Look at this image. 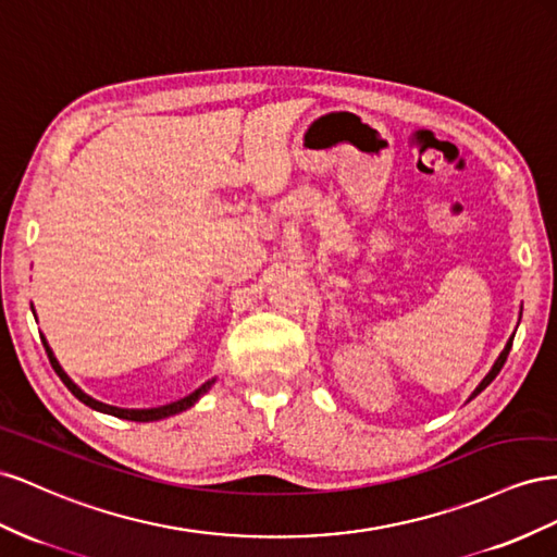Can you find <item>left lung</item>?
Wrapping results in <instances>:
<instances>
[{
	"label": "left lung",
	"instance_id": "1",
	"mask_svg": "<svg viewBox=\"0 0 557 557\" xmlns=\"http://www.w3.org/2000/svg\"><path fill=\"white\" fill-rule=\"evenodd\" d=\"M511 345H513V336H511V338H508L506 347L502 349V355H499V357H497V361H495V367H492V369H490V373H487V375L483 377V383H481L479 387H475V389H473V394L469 396V399H473V396H479V394H481V392H483V389H485V387H487V385L492 383V380H495V377H497V373L502 371V367H504V361H506L508 352H511Z\"/></svg>",
	"mask_w": 557,
	"mask_h": 557
}]
</instances>
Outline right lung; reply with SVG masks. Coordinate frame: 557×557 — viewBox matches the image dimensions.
Instances as JSON below:
<instances>
[{"label": "right lung", "instance_id": "right-lung-1", "mask_svg": "<svg viewBox=\"0 0 557 557\" xmlns=\"http://www.w3.org/2000/svg\"><path fill=\"white\" fill-rule=\"evenodd\" d=\"M44 347H46V355H49V361H51L53 371L60 375L62 383H65V387L76 396L78 401L86 404V406H90V408H95V410H100V412H107V416L123 418V420H133V422H153V420H163V418H170V416H177V412H182V410H186V408L194 406V404L200 399V396L214 385V380H208V383H205L202 387H198L196 392H190L188 396H184V399H180V401H172V404H165V406H158V408H116V406H107V404H102V401H95L92 396H88V394H84L82 389H78V387L72 383V380L67 377V373L60 369V363H58V359L53 357L49 343L44 341Z\"/></svg>", "mask_w": 557, "mask_h": 557}]
</instances>
